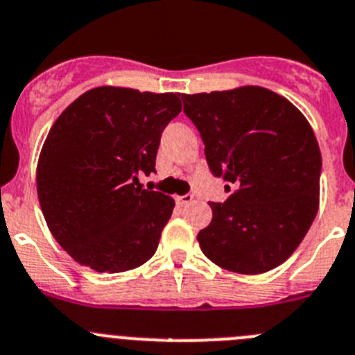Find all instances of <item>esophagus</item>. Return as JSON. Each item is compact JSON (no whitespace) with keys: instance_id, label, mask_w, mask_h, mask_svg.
<instances>
[{"instance_id":"34e87169","label":"esophagus","mask_w":355,"mask_h":355,"mask_svg":"<svg viewBox=\"0 0 355 355\" xmlns=\"http://www.w3.org/2000/svg\"><path fill=\"white\" fill-rule=\"evenodd\" d=\"M175 202L180 204V206H188V204L193 202V195H180V197H175Z\"/></svg>"}]
</instances>
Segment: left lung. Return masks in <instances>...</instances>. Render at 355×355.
I'll list each match as a JSON object with an SVG mask.
<instances>
[{"label":"left lung","mask_w":355,"mask_h":355,"mask_svg":"<svg viewBox=\"0 0 355 355\" xmlns=\"http://www.w3.org/2000/svg\"><path fill=\"white\" fill-rule=\"evenodd\" d=\"M199 128L211 172L227 181L223 204L197 236L204 255L239 275L284 264L318 211L322 156L301 110L260 86L181 95Z\"/></svg>","instance_id":"obj_1"}]
</instances>
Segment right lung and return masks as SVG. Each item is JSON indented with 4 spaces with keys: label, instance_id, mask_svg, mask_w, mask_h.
<instances>
[{
    "label": "right lung",
    "instance_id": "obj_1",
    "mask_svg": "<svg viewBox=\"0 0 355 355\" xmlns=\"http://www.w3.org/2000/svg\"><path fill=\"white\" fill-rule=\"evenodd\" d=\"M180 93L100 86L71 102L40 151L37 191L61 248L96 272L135 269L155 255L174 199L142 190Z\"/></svg>",
    "mask_w": 355,
    "mask_h": 355
}]
</instances>
